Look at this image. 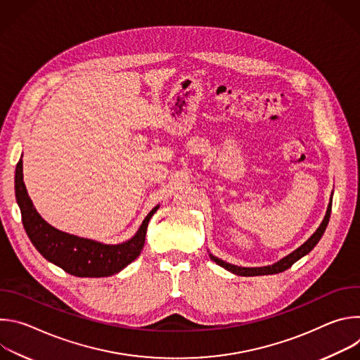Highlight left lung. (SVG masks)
Returning <instances> with one entry per match:
<instances>
[{"mask_svg": "<svg viewBox=\"0 0 360 360\" xmlns=\"http://www.w3.org/2000/svg\"><path fill=\"white\" fill-rule=\"evenodd\" d=\"M332 196H333V192H332ZM332 196L329 199V205H328V210H326V215L322 221V224L319 225V228L315 231V233L307 239L304 243H302L297 249H295L293 252H290L289 255H286L285 258H282L281 261L275 262L274 265H268V266H259V268H245V266H236V265H232V264H228L219 258H217V256H214L212 253H210V258L218 264L219 266L225 268L226 271L238 275V276H261V275H275V274H281L286 269H289L296 261H299L300 258H303L304 255L309 253L315 246L316 243L321 240L322 235L325 233L326 231V226L329 224V218H330V211H332Z\"/></svg>", "mask_w": 360, "mask_h": 360, "instance_id": "left-lung-1", "label": "left lung"}]
</instances>
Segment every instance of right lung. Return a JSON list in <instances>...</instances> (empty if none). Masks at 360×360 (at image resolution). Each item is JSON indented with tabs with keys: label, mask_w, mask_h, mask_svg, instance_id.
Masks as SVG:
<instances>
[{
	"label": "right lung",
	"mask_w": 360,
	"mask_h": 360,
	"mask_svg": "<svg viewBox=\"0 0 360 360\" xmlns=\"http://www.w3.org/2000/svg\"><path fill=\"white\" fill-rule=\"evenodd\" d=\"M15 198L24 229L37 250L48 262L78 278L111 276L135 261L143 248L148 224L160 208H152L131 239L111 245L63 232L44 221L28 196L21 160L15 168Z\"/></svg>",
	"instance_id": "obj_1"
}]
</instances>
